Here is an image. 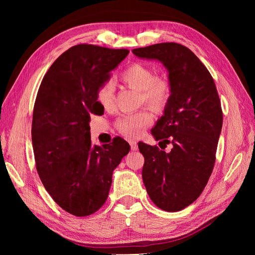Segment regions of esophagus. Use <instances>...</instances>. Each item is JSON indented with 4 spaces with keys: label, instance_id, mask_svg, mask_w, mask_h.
I'll return each mask as SVG.
<instances>
[{
    "label": "esophagus",
    "instance_id": "34e87169",
    "mask_svg": "<svg viewBox=\"0 0 255 255\" xmlns=\"http://www.w3.org/2000/svg\"><path fill=\"white\" fill-rule=\"evenodd\" d=\"M129 145H130V150L132 151H136L138 149V144L136 141H129Z\"/></svg>",
    "mask_w": 255,
    "mask_h": 255
}]
</instances>
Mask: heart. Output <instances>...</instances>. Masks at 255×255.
Listing matches in <instances>:
<instances>
[{"label": "heart", "instance_id": "1", "mask_svg": "<svg viewBox=\"0 0 255 255\" xmlns=\"http://www.w3.org/2000/svg\"><path fill=\"white\" fill-rule=\"evenodd\" d=\"M120 81L126 86L139 91V104H145L154 111L165 109L171 97V85L165 76L154 75L149 67L133 64L122 71ZM97 101L104 110L110 111L115 105V88L112 82L105 81L97 89ZM152 122L148 111L141 110L120 117L116 122L119 133L129 138L140 136L143 129Z\"/></svg>", "mask_w": 255, "mask_h": 255}]
</instances>
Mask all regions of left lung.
<instances>
[{"label": "left lung", "instance_id": "obj_1", "mask_svg": "<svg viewBox=\"0 0 255 255\" xmlns=\"http://www.w3.org/2000/svg\"><path fill=\"white\" fill-rule=\"evenodd\" d=\"M133 53L158 59L169 72L171 97L151 133L172 149L166 153L143 142H138V148L144 157L142 180L152 202L166 212L181 211L202 194L213 172L222 128L218 91L201 60L180 43H156Z\"/></svg>", "mask_w": 255, "mask_h": 255}]
</instances>
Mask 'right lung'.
Instances as JSON below:
<instances>
[{"instance_id":"1","label":"right lung","mask_w":255,"mask_h":255,"mask_svg":"<svg viewBox=\"0 0 255 255\" xmlns=\"http://www.w3.org/2000/svg\"><path fill=\"white\" fill-rule=\"evenodd\" d=\"M127 49L76 44L44 74L32 122L37 172L52 199L76 217L96 213L105 203L112 175L129 144L121 137L91 145L90 116H101L99 85L128 54Z\"/></svg>"}]
</instances>
